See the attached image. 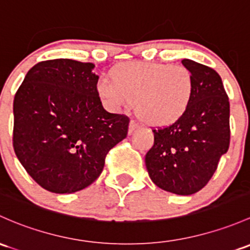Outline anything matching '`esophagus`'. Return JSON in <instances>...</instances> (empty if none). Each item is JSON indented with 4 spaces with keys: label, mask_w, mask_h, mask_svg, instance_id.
Instances as JSON below:
<instances>
[{
    "label": "esophagus",
    "mask_w": 250,
    "mask_h": 250,
    "mask_svg": "<svg viewBox=\"0 0 250 250\" xmlns=\"http://www.w3.org/2000/svg\"><path fill=\"white\" fill-rule=\"evenodd\" d=\"M138 128H139L138 123H135V122H134V121H130V123H129V128H128V133H129V134H133L134 132H135L136 129H138Z\"/></svg>",
    "instance_id": "1"
}]
</instances>
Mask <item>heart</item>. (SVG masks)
Masks as SVG:
<instances>
[{"label": "heart", "mask_w": 250, "mask_h": 250, "mask_svg": "<svg viewBox=\"0 0 250 250\" xmlns=\"http://www.w3.org/2000/svg\"><path fill=\"white\" fill-rule=\"evenodd\" d=\"M97 85L99 96L115 109L135 104L138 116L152 127H167L187 112L194 77L185 65L122 62Z\"/></svg>", "instance_id": "1"}]
</instances>
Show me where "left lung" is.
Segmentation results:
<instances>
[{
	"label": "left lung",
	"mask_w": 250,
	"mask_h": 250,
	"mask_svg": "<svg viewBox=\"0 0 250 250\" xmlns=\"http://www.w3.org/2000/svg\"><path fill=\"white\" fill-rule=\"evenodd\" d=\"M182 64L194 77L193 101L177 122L153 129L145 163L157 187L191 195L208 183L229 149L230 103L214 69L188 59Z\"/></svg>",
	"instance_id": "8db88e82"
}]
</instances>
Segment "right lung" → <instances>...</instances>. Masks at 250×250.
I'll use <instances>...</instances> for the list:
<instances>
[{"label":"right lung","mask_w":250,"mask_h":250,"mask_svg":"<svg viewBox=\"0 0 250 250\" xmlns=\"http://www.w3.org/2000/svg\"><path fill=\"white\" fill-rule=\"evenodd\" d=\"M93 68L69 59L39 62L15 93V154L52 193L88 187L103 171L107 152L128 134L129 118L102 105Z\"/></svg>","instance_id":"obj_1"}]
</instances>
